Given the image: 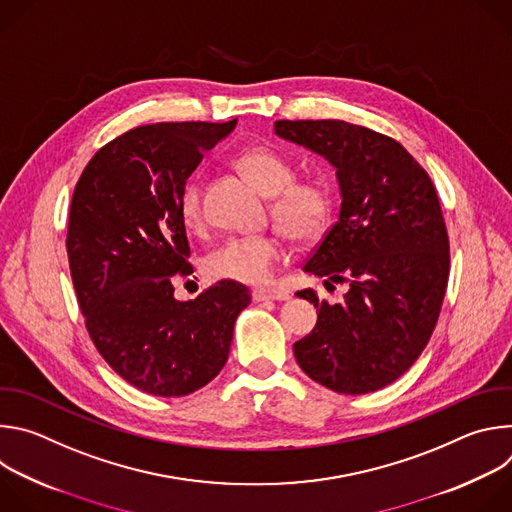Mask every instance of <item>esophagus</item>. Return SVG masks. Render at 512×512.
<instances>
[{
	"label": "esophagus",
	"mask_w": 512,
	"mask_h": 512,
	"mask_svg": "<svg viewBox=\"0 0 512 512\" xmlns=\"http://www.w3.org/2000/svg\"><path fill=\"white\" fill-rule=\"evenodd\" d=\"M253 300L255 302H269V300H277V302H285L289 300V294L283 289H255L253 291Z\"/></svg>",
	"instance_id": "34e87169"
}]
</instances>
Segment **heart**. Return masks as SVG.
Instances as JSON below:
<instances>
[{"label": "heart", "mask_w": 512, "mask_h": 512, "mask_svg": "<svg viewBox=\"0 0 512 512\" xmlns=\"http://www.w3.org/2000/svg\"><path fill=\"white\" fill-rule=\"evenodd\" d=\"M235 166L265 194L271 196V214L281 231L296 243H314L330 227L334 198L322 180H296V168L277 150L255 145L237 156ZM180 214L190 231L204 227L202 182L190 178L180 192ZM285 257L277 233L231 237L212 249L204 269L214 279L263 285Z\"/></svg>", "instance_id": "b5f03b06"}]
</instances>
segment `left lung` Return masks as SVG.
Returning <instances> with one entry per match:
<instances>
[{"label": "left lung", "mask_w": 512, "mask_h": 512, "mask_svg": "<svg viewBox=\"0 0 512 512\" xmlns=\"http://www.w3.org/2000/svg\"><path fill=\"white\" fill-rule=\"evenodd\" d=\"M275 133L328 160L340 186L338 223L306 261L324 283H348L340 304L314 289V330L294 344L302 371L344 395L397 381L423 352L440 316L450 243L427 172L403 145L362 125L275 121Z\"/></svg>", "instance_id": "8db88e82"}]
</instances>
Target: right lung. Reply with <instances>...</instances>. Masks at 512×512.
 I'll return each mask as SVG.
<instances>
[{
    "label": "right lung",
    "instance_id": "right-lung-1",
    "mask_svg": "<svg viewBox=\"0 0 512 512\" xmlns=\"http://www.w3.org/2000/svg\"><path fill=\"white\" fill-rule=\"evenodd\" d=\"M235 125L135 127L103 145L72 194L66 251L89 336L143 393L184 397L210 383L251 304L249 289L227 279L194 300L174 298V279L192 273L180 192Z\"/></svg>",
    "mask_w": 512,
    "mask_h": 512
}]
</instances>
